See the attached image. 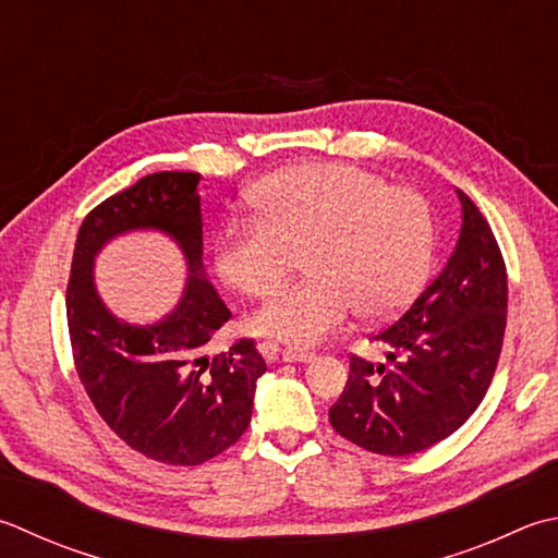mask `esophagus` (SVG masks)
Returning <instances> with one entry per match:
<instances>
[{
	"mask_svg": "<svg viewBox=\"0 0 558 558\" xmlns=\"http://www.w3.org/2000/svg\"><path fill=\"white\" fill-rule=\"evenodd\" d=\"M280 357L286 360V363H312L314 353H310V351H298V348H286V351L280 353Z\"/></svg>",
	"mask_w": 558,
	"mask_h": 558,
	"instance_id": "1",
	"label": "esophagus"
}]
</instances>
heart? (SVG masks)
Listing matches in <instances>:
<instances>
[{
    "instance_id": "obj_1",
    "label": "heart",
    "mask_w": 558,
    "mask_h": 558,
    "mask_svg": "<svg viewBox=\"0 0 558 558\" xmlns=\"http://www.w3.org/2000/svg\"><path fill=\"white\" fill-rule=\"evenodd\" d=\"M254 222L220 234L215 266L246 298L280 288L294 254L307 280L280 290L251 326L292 345H316L360 312L385 319L416 298L433 264L428 201L409 185H387L355 163H300L248 193Z\"/></svg>"
}]
</instances>
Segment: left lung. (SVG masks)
<instances>
[{"label": "left lung", "instance_id": "obj_1", "mask_svg": "<svg viewBox=\"0 0 558 558\" xmlns=\"http://www.w3.org/2000/svg\"><path fill=\"white\" fill-rule=\"evenodd\" d=\"M462 229L440 276L399 319L373 336L389 365L351 355L329 409L338 435L363 450L407 457L445 440L472 416L494 379L508 316L506 264L466 193Z\"/></svg>", "mask_w": 558, "mask_h": 558}]
</instances>
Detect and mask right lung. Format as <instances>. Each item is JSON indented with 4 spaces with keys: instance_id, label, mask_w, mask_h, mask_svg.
Segmentation results:
<instances>
[{
    "instance_id": "add662e5",
    "label": "right lung",
    "mask_w": 558,
    "mask_h": 558,
    "mask_svg": "<svg viewBox=\"0 0 558 558\" xmlns=\"http://www.w3.org/2000/svg\"><path fill=\"white\" fill-rule=\"evenodd\" d=\"M198 183L195 171H159L96 205L76 234L68 282L74 367L98 416L140 454L177 466L203 464L242 438L266 373L251 338L205 353L232 314L203 268ZM137 228L171 235L190 266L178 310L147 327L108 313L93 282L97 251Z\"/></svg>"
}]
</instances>
